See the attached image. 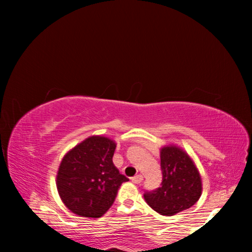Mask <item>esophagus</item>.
I'll return each mask as SVG.
<instances>
[{"label":"esophagus","instance_id":"obj_1","mask_svg":"<svg viewBox=\"0 0 252 252\" xmlns=\"http://www.w3.org/2000/svg\"><path fill=\"white\" fill-rule=\"evenodd\" d=\"M143 181V177L141 174H136L133 178H132V182L136 183V185H139V183H141Z\"/></svg>","mask_w":252,"mask_h":252}]
</instances>
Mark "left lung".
<instances>
[{
    "mask_svg": "<svg viewBox=\"0 0 252 252\" xmlns=\"http://www.w3.org/2000/svg\"><path fill=\"white\" fill-rule=\"evenodd\" d=\"M162 182L159 188L146 191V202L162 216H173L198 201L202 191L201 177L187 153L174 146L160 152Z\"/></svg>",
    "mask_w": 252,
    "mask_h": 252,
    "instance_id": "8db88e82",
    "label": "left lung"
}]
</instances>
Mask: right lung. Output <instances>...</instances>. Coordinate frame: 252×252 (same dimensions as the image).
Segmentation results:
<instances>
[{
	"instance_id": "add662e5",
	"label": "right lung",
	"mask_w": 252,
	"mask_h": 252,
	"mask_svg": "<svg viewBox=\"0 0 252 252\" xmlns=\"http://www.w3.org/2000/svg\"><path fill=\"white\" fill-rule=\"evenodd\" d=\"M116 143L91 136L74 147L60 164L57 186L67 209L81 217L100 218L109 210L127 178L114 167Z\"/></svg>"
}]
</instances>
